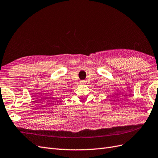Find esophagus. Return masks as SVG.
Masks as SVG:
<instances>
[{
    "label": "esophagus",
    "instance_id": "1",
    "mask_svg": "<svg viewBox=\"0 0 158 158\" xmlns=\"http://www.w3.org/2000/svg\"><path fill=\"white\" fill-rule=\"evenodd\" d=\"M80 84H82V85H84V84H85V80H81L80 82Z\"/></svg>",
    "mask_w": 158,
    "mask_h": 158
}]
</instances>
